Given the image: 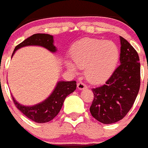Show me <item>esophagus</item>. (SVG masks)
Segmentation results:
<instances>
[{
  "instance_id": "obj_1",
  "label": "esophagus",
  "mask_w": 148,
  "mask_h": 148,
  "mask_svg": "<svg viewBox=\"0 0 148 148\" xmlns=\"http://www.w3.org/2000/svg\"><path fill=\"white\" fill-rule=\"evenodd\" d=\"M77 88L78 89H80V90H82V89H84L86 88V86L85 84H84L83 82H79L77 84Z\"/></svg>"
}]
</instances>
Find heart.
Here are the masks:
<instances>
[{"label":"heart","mask_w":148,"mask_h":148,"mask_svg":"<svg viewBox=\"0 0 148 148\" xmlns=\"http://www.w3.org/2000/svg\"><path fill=\"white\" fill-rule=\"evenodd\" d=\"M119 57L118 47L114 42L85 38L72 47L71 59L74 64L67 62L66 65L73 73L77 71L76 66L80 69L85 68L87 80L92 83H101L111 75Z\"/></svg>","instance_id":"heart-1"}]
</instances>
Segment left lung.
<instances>
[{
	"instance_id": "8db88e82",
	"label": "left lung",
	"mask_w": 148,
	"mask_h": 148,
	"mask_svg": "<svg viewBox=\"0 0 148 148\" xmlns=\"http://www.w3.org/2000/svg\"><path fill=\"white\" fill-rule=\"evenodd\" d=\"M120 39V64L105 84L92 89L94 93L89 108L92 116L104 124L122 120L130 111L140 88L138 54L126 39Z\"/></svg>"
}]
</instances>
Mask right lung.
I'll return each instance as SVG.
<instances>
[{"label": "right lung", "instance_id": "1", "mask_svg": "<svg viewBox=\"0 0 148 148\" xmlns=\"http://www.w3.org/2000/svg\"><path fill=\"white\" fill-rule=\"evenodd\" d=\"M53 37L47 34H35L25 39L15 47L12 57L17 49L27 46H40L47 49L52 53L56 52L54 46ZM76 81H59L55 89L49 97L42 102L33 106H25L16 101L12 96L15 105L22 114L30 120L36 123H43L53 120L59 114L63 105L64 99L69 94L76 89Z\"/></svg>", "mask_w": 148, "mask_h": 148}]
</instances>
